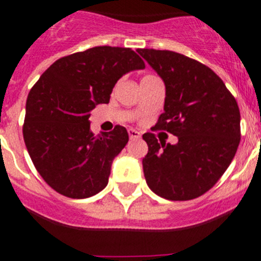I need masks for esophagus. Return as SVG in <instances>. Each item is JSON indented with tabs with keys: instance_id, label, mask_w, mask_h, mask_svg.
Returning <instances> with one entry per match:
<instances>
[{
	"instance_id": "obj_1",
	"label": "esophagus",
	"mask_w": 261,
	"mask_h": 261,
	"mask_svg": "<svg viewBox=\"0 0 261 261\" xmlns=\"http://www.w3.org/2000/svg\"><path fill=\"white\" fill-rule=\"evenodd\" d=\"M128 135H130V139H139V138L142 137L139 131L134 130V128H130V130H128Z\"/></svg>"
}]
</instances>
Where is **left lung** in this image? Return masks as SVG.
Segmentation results:
<instances>
[{
    "instance_id": "left-lung-1",
    "label": "left lung",
    "mask_w": 261,
    "mask_h": 261,
    "mask_svg": "<svg viewBox=\"0 0 261 261\" xmlns=\"http://www.w3.org/2000/svg\"><path fill=\"white\" fill-rule=\"evenodd\" d=\"M165 85L164 113L155 128L176 135V144L147 133V185L171 201L202 196L221 178L240 142V113L223 81L209 67L173 51L138 49Z\"/></svg>"
}]
</instances>
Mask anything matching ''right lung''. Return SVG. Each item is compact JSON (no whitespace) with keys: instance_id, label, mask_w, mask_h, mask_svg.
<instances>
[{"instance_id":"obj_1","label":"right lung","mask_w":261,"mask_h":261,"mask_svg":"<svg viewBox=\"0 0 261 261\" xmlns=\"http://www.w3.org/2000/svg\"><path fill=\"white\" fill-rule=\"evenodd\" d=\"M133 49L93 47L59 59L29 93L23 139L36 171L58 193L88 198L108 185L115 156L128 142L115 126L94 137L90 112L109 103L117 81L144 69Z\"/></svg>"}]
</instances>
